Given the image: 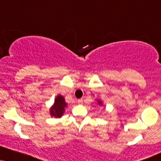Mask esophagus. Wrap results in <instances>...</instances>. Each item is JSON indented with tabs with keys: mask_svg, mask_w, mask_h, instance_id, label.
<instances>
[{
	"mask_svg": "<svg viewBox=\"0 0 161 161\" xmlns=\"http://www.w3.org/2000/svg\"><path fill=\"white\" fill-rule=\"evenodd\" d=\"M77 103H78V104H79V105H81V104L83 103V100L82 99H79L78 101H77Z\"/></svg>",
	"mask_w": 161,
	"mask_h": 161,
	"instance_id": "obj_1",
	"label": "esophagus"
}]
</instances>
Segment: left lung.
<instances>
[{"mask_svg":"<svg viewBox=\"0 0 161 161\" xmlns=\"http://www.w3.org/2000/svg\"><path fill=\"white\" fill-rule=\"evenodd\" d=\"M97 103L99 104L100 106H103V101L101 100H100V99H97Z\"/></svg>","mask_w":161,"mask_h":161,"instance_id":"8db88e82","label":"left lung"}]
</instances>
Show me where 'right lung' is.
Masks as SVG:
<instances>
[{
    "instance_id": "right-lung-1",
    "label": "right lung",
    "mask_w": 161,
    "mask_h": 161,
    "mask_svg": "<svg viewBox=\"0 0 161 161\" xmlns=\"http://www.w3.org/2000/svg\"><path fill=\"white\" fill-rule=\"evenodd\" d=\"M67 106V103L65 102V99L61 94H58L55 98V102L49 109V114L51 117L55 119H60L63 116L65 112V108Z\"/></svg>"
}]
</instances>
